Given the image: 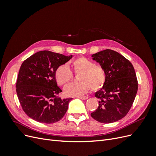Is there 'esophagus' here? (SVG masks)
<instances>
[{
  "label": "esophagus",
  "mask_w": 156,
  "mask_h": 156,
  "mask_svg": "<svg viewBox=\"0 0 156 156\" xmlns=\"http://www.w3.org/2000/svg\"><path fill=\"white\" fill-rule=\"evenodd\" d=\"M78 98H79V99H81V100H87V99L88 98V96H79Z\"/></svg>",
  "instance_id": "1"
}]
</instances>
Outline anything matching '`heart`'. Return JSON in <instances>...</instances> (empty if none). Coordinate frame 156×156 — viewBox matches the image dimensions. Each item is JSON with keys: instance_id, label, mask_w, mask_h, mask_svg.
Listing matches in <instances>:
<instances>
[{"instance_id": "heart-1", "label": "heart", "mask_w": 156, "mask_h": 156, "mask_svg": "<svg viewBox=\"0 0 156 156\" xmlns=\"http://www.w3.org/2000/svg\"><path fill=\"white\" fill-rule=\"evenodd\" d=\"M73 72L79 74L77 83L70 84L64 88L67 96H79L89 91L96 92L100 90L106 81V73L102 66L94 63L88 58L81 56L70 62ZM55 79L60 86H65L72 81L73 75L68 66L63 64L56 68Z\"/></svg>"}]
</instances>
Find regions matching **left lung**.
Wrapping results in <instances>:
<instances>
[{
	"instance_id": "1",
	"label": "left lung",
	"mask_w": 156,
	"mask_h": 156,
	"mask_svg": "<svg viewBox=\"0 0 156 156\" xmlns=\"http://www.w3.org/2000/svg\"><path fill=\"white\" fill-rule=\"evenodd\" d=\"M106 73L103 87L96 92L99 106L90 115L101 123L108 124L124 118L129 112L138 90L133 65L116 51L105 49L92 55Z\"/></svg>"
}]
</instances>
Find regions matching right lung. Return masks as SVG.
<instances>
[{
	"label": "right lung",
	"mask_w": 156,
	"mask_h": 156,
	"mask_svg": "<svg viewBox=\"0 0 156 156\" xmlns=\"http://www.w3.org/2000/svg\"><path fill=\"white\" fill-rule=\"evenodd\" d=\"M72 58L49 51H41L21 66L16 83L19 101L25 114L41 123L53 124L66 112L72 98L61 99L62 92L55 79V71Z\"/></svg>",
	"instance_id": "obj_1"
}]
</instances>
